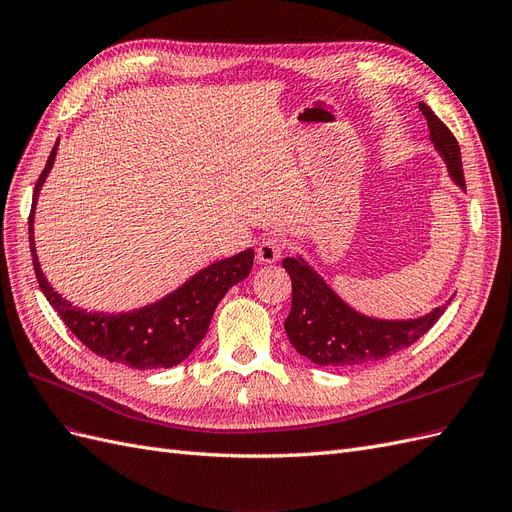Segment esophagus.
<instances>
[{"label": "esophagus", "mask_w": 512, "mask_h": 512, "mask_svg": "<svg viewBox=\"0 0 512 512\" xmlns=\"http://www.w3.org/2000/svg\"><path fill=\"white\" fill-rule=\"evenodd\" d=\"M283 248H285L283 238L270 236L266 240H261L259 246H257V261H259V264H274V261L281 259Z\"/></svg>", "instance_id": "1"}]
</instances>
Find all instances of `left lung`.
Returning a JSON list of instances; mask_svg holds the SVG:
<instances>
[{
    "mask_svg": "<svg viewBox=\"0 0 512 512\" xmlns=\"http://www.w3.org/2000/svg\"><path fill=\"white\" fill-rule=\"evenodd\" d=\"M418 107L427 118L429 137L446 163L450 178L465 191L461 150L455 135L425 102ZM283 268L291 279V311L285 319V332L296 352L319 367H364L384 360L427 334L446 309V304L437 306L416 319L369 317L334 294V289L300 255L285 257Z\"/></svg>",
    "mask_w": 512,
    "mask_h": 512,
    "instance_id": "1",
    "label": "left lung"
}]
</instances>
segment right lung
<instances>
[{
	"label": "right lung",
	"mask_w": 512,
	"mask_h": 512,
	"mask_svg": "<svg viewBox=\"0 0 512 512\" xmlns=\"http://www.w3.org/2000/svg\"><path fill=\"white\" fill-rule=\"evenodd\" d=\"M57 141L49 154L45 171L34 188L32 214H29V248H32L34 272L42 294L49 304L64 319L70 332L96 356L107 358L109 362L126 364L130 369H169L191 356L193 349L206 337L210 321L218 302L227 291L246 279L253 268L255 253L253 248L214 261L208 268L199 270L184 285H180L165 298H160L141 309L128 313H87L77 309L62 298L42 274L40 261L34 244V210L45 184L47 175L55 163Z\"/></svg>",
	"instance_id": "add662e5"
}]
</instances>
